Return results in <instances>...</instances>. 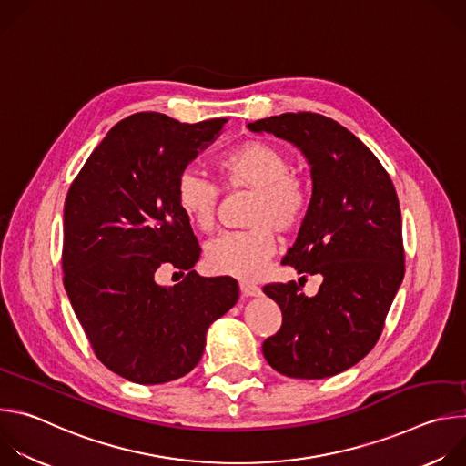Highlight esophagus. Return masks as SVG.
Here are the masks:
<instances>
[{"label":"esophagus","instance_id":"34e87169","mask_svg":"<svg viewBox=\"0 0 466 466\" xmlns=\"http://www.w3.org/2000/svg\"><path fill=\"white\" fill-rule=\"evenodd\" d=\"M239 289L245 297H258L261 295V289L259 286H256L254 282H239Z\"/></svg>","mask_w":466,"mask_h":466}]
</instances>
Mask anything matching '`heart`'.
<instances>
[{"mask_svg":"<svg viewBox=\"0 0 466 466\" xmlns=\"http://www.w3.org/2000/svg\"><path fill=\"white\" fill-rule=\"evenodd\" d=\"M225 189H250L247 228L221 232L205 248L207 265L219 275L258 277L277 248V232L295 230L308 214L309 187L291 169V158L265 140H245L216 160ZM221 187L195 169H184L175 182V203L198 230L210 232Z\"/></svg>","mask_w":466,"mask_h":466,"instance_id":"1","label":"heart"}]
</instances>
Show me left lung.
Returning <instances> with one entry per match:
<instances>
[{
	"mask_svg": "<svg viewBox=\"0 0 466 466\" xmlns=\"http://www.w3.org/2000/svg\"><path fill=\"white\" fill-rule=\"evenodd\" d=\"M248 128L295 144L308 158L311 203L284 263L324 279L315 297H306L297 282L263 286L282 309V326L263 341V356L289 378L339 374L378 343L404 280L396 189L374 153L326 116L288 112Z\"/></svg>",
	"mask_w": 466,
	"mask_h": 466,
	"instance_id": "obj_1",
	"label": "left lung"
}]
</instances>
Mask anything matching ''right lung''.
<instances>
[{
	"label": "right lung",
	"instance_id": "1",
	"mask_svg": "<svg viewBox=\"0 0 466 466\" xmlns=\"http://www.w3.org/2000/svg\"><path fill=\"white\" fill-rule=\"evenodd\" d=\"M227 117L180 123L138 112L110 128L64 203V288L97 360L125 380L166 383L203 356L208 326L239 299L230 277L193 271L201 247L175 203L180 171ZM162 264L187 270L156 284Z\"/></svg>",
	"mask_w": 466,
	"mask_h": 466
}]
</instances>
